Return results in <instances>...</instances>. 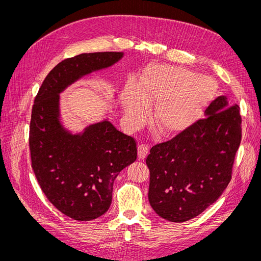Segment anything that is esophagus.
I'll return each mask as SVG.
<instances>
[{"label": "esophagus", "instance_id": "1", "mask_svg": "<svg viewBox=\"0 0 261 261\" xmlns=\"http://www.w3.org/2000/svg\"><path fill=\"white\" fill-rule=\"evenodd\" d=\"M149 151V145L146 143H139L138 144V158L139 159H145L146 155Z\"/></svg>", "mask_w": 261, "mask_h": 261}]
</instances>
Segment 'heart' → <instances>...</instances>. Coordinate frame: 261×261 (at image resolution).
<instances>
[{
  "label": "heart",
  "instance_id": "heart-1",
  "mask_svg": "<svg viewBox=\"0 0 261 261\" xmlns=\"http://www.w3.org/2000/svg\"><path fill=\"white\" fill-rule=\"evenodd\" d=\"M211 78L184 67L154 64L149 66L136 86L125 87L122 101L128 120L138 124L147 116L148 107L155 102L151 121L163 134L180 132L192 125L213 96Z\"/></svg>",
  "mask_w": 261,
  "mask_h": 261
}]
</instances>
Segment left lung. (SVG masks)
Instances as JSON below:
<instances>
[{"instance_id": "obj_1", "label": "left lung", "mask_w": 261, "mask_h": 261, "mask_svg": "<svg viewBox=\"0 0 261 261\" xmlns=\"http://www.w3.org/2000/svg\"><path fill=\"white\" fill-rule=\"evenodd\" d=\"M204 114L175 137L152 146L146 159L150 206L171 222L199 216L222 195L232 178L242 139L240 107L228 106L221 96Z\"/></svg>"}]
</instances>
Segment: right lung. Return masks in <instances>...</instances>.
<instances>
[{
    "instance_id": "1",
    "label": "right lung",
    "mask_w": 261,
    "mask_h": 261,
    "mask_svg": "<svg viewBox=\"0 0 261 261\" xmlns=\"http://www.w3.org/2000/svg\"><path fill=\"white\" fill-rule=\"evenodd\" d=\"M122 57V52H96L63 60L44 78L31 110L29 150L38 184L55 208L77 221L97 219L109 210L114 179L137 159V144L109 121L90 125L83 134L68 133L59 120V94Z\"/></svg>"
}]
</instances>
